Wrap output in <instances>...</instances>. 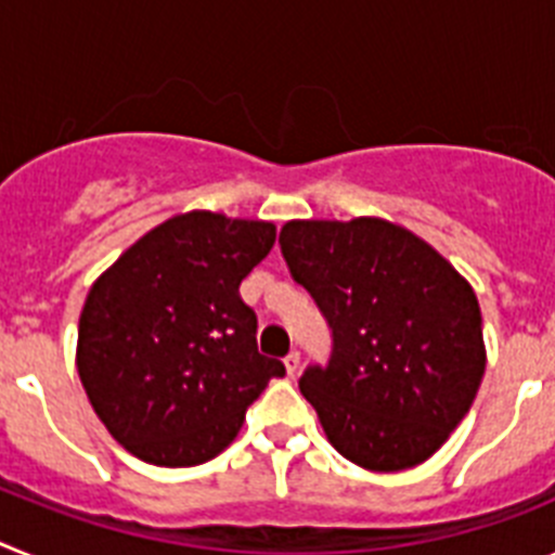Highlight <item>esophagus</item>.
I'll use <instances>...</instances> for the list:
<instances>
[{
  "label": "esophagus",
  "instance_id": "esophagus-1",
  "mask_svg": "<svg viewBox=\"0 0 555 555\" xmlns=\"http://www.w3.org/2000/svg\"><path fill=\"white\" fill-rule=\"evenodd\" d=\"M283 364H286V372H288V377H294V375H297V370H300V352H297V350H292V352H288V356L283 358Z\"/></svg>",
  "mask_w": 555,
  "mask_h": 555
}]
</instances>
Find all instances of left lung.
Here are the masks:
<instances>
[{
    "mask_svg": "<svg viewBox=\"0 0 555 555\" xmlns=\"http://www.w3.org/2000/svg\"><path fill=\"white\" fill-rule=\"evenodd\" d=\"M281 253L331 327L327 364L300 391L352 464L397 473L448 442L478 395L487 352L469 283L384 219L288 222Z\"/></svg>",
    "mask_w": 555,
    "mask_h": 555,
    "instance_id": "left-lung-1",
    "label": "left lung"
}]
</instances>
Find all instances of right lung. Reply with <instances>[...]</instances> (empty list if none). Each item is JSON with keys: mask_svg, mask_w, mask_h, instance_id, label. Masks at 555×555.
<instances>
[{"mask_svg": "<svg viewBox=\"0 0 555 555\" xmlns=\"http://www.w3.org/2000/svg\"><path fill=\"white\" fill-rule=\"evenodd\" d=\"M274 244L272 222L191 210L132 244L91 286L77 372L121 448L158 467L222 453L278 358L258 352V317L238 286Z\"/></svg>", "mask_w": 555, "mask_h": 555, "instance_id": "right-lung-1", "label": "right lung"}]
</instances>
